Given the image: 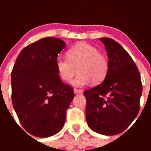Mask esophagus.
<instances>
[{"mask_svg":"<svg viewBox=\"0 0 151 151\" xmlns=\"http://www.w3.org/2000/svg\"><path fill=\"white\" fill-rule=\"evenodd\" d=\"M74 93L75 94H78V93H83V91L80 89H77V88H74Z\"/></svg>","mask_w":151,"mask_h":151,"instance_id":"34e87169","label":"esophagus"}]
</instances>
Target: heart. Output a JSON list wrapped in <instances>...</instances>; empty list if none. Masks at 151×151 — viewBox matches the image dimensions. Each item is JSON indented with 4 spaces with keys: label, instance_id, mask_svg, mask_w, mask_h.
Instances as JSON below:
<instances>
[{
    "label": "heart",
    "instance_id": "obj_1",
    "mask_svg": "<svg viewBox=\"0 0 151 151\" xmlns=\"http://www.w3.org/2000/svg\"><path fill=\"white\" fill-rule=\"evenodd\" d=\"M67 57L58 56L55 64L60 78L68 82L78 70V75L71 82L74 86L83 87L93 82L101 83L106 77L109 62L104 55L88 43H80L69 49Z\"/></svg>",
    "mask_w": 151,
    "mask_h": 151
}]
</instances>
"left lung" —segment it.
<instances>
[{
  "label": "left lung",
  "instance_id": "1",
  "mask_svg": "<svg viewBox=\"0 0 151 151\" xmlns=\"http://www.w3.org/2000/svg\"><path fill=\"white\" fill-rule=\"evenodd\" d=\"M109 58L104 80L84 91L87 123L91 130L103 135H115L126 130L139 113L142 85L139 70L120 44L103 37Z\"/></svg>",
  "mask_w": 151,
  "mask_h": 151
}]
</instances>
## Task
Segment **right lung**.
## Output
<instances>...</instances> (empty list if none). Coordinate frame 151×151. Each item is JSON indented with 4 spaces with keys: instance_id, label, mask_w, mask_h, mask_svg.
<instances>
[{
    "instance_id": "obj_1",
    "label": "right lung",
    "mask_w": 151,
    "mask_h": 151,
    "mask_svg": "<svg viewBox=\"0 0 151 151\" xmlns=\"http://www.w3.org/2000/svg\"><path fill=\"white\" fill-rule=\"evenodd\" d=\"M66 47L60 39L46 37L30 44L18 55L11 74L12 101L24 129L45 138L58 133L74 97L60 79L58 55Z\"/></svg>"
}]
</instances>
